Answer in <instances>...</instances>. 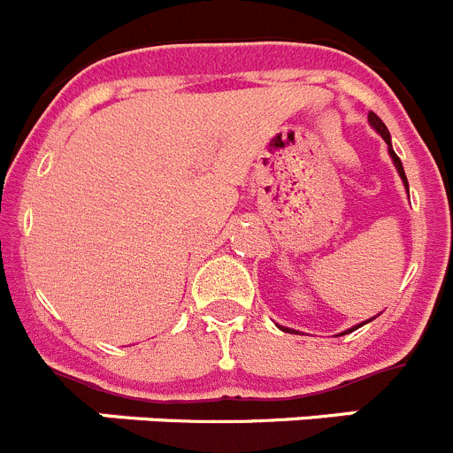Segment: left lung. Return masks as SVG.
<instances>
[{
	"instance_id": "8db88e82",
	"label": "left lung",
	"mask_w": 453,
	"mask_h": 453,
	"mask_svg": "<svg viewBox=\"0 0 453 453\" xmlns=\"http://www.w3.org/2000/svg\"><path fill=\"white\" fill-rule=\"evenodd\" d=\"M367 122H370V127H372V129L376 131V134H379V135H381L383 140H386V145H388V154H390L392 163H395V167H397V174H399V177H402V181H403V188H406V190H408V179H406V172H403V165H402V161H399V156L395 154V150H392L390 131H388V127H386V124L381 122V118H379V115H376V113H370V115H367ZM372 319H374V318H372ZM372 319H367V322H372ZM367 322L356 324V326H351V329L342 331V334H340V335L351 334V331H356V329H358V326H363V324H367ZM279 329H283V331H290V334H292V329H286V326H279Z\"/></svg>"
}]
</instances>
